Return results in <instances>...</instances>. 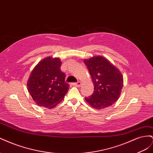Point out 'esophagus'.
Instances as JSON below:
<instances>
[{"mask_svg":"<svg viewBox=\"0 0 153 153\" xmlns=\"http://www.w3.org/2000/svg\"><path fill=\"white\" fill-rule=\"evenodd\" d=\"M72 85H74V86H76V87H80L81 85V82H77L76 83H73Z\"/></svg>","mask_w":153,"mask_h":153,"instance_id":"esophagus-1","label":"esophagus"}]
</instances>
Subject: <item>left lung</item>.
Wrapping results in <instances>:
<instances>
[{
    "instance_id": "obj_1",
    "label": "left lung",
    "mask_w": 153,
    "mask_h": 153,
    "mask_svg": "<svg viewBox=\"0 0 153 153\" xmlns=\"http://www.w3.org/2000/svg\"><path fill=\"white\" fill-rule=\"evenodd\" d=\"M94 85L93 94L85 97L92 107L101 110L112 105L119 99L123 86L122 74L102 56L84 60Z\"/></svg>"
}]
</instances>
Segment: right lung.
Returning a JSON list of instances; mask_svg holds the SVG:
<instances>
[{
	"mask_svg": "<svg viewBox=\"0 0 153 153\" xmlns=\"http://www.w3.org/2000/svg\"><path fill=\"white\" fill-rule=\"evenodd\" d=\"M59 58L47 57L41 61L32 71L27 89L35 103L47 108L55 107L63 100L69 85L65 82V73L61 70Z\"/></svg>",
	"mask_w": 153,
	"mask_h": 153,
	"instance_id": "add662e5",
	"label": "right lung"
}]
</instances>
